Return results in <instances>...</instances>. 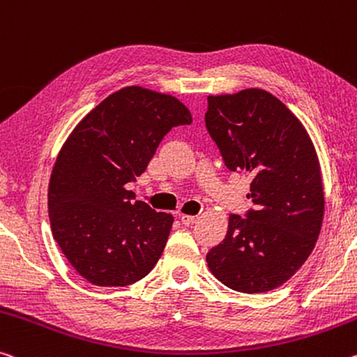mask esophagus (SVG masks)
Segmentation results:
<instances>
[{
	"label": "esophagus",
	"mask_w": 357,
	"mask_h": 357,
	"mask_svg": "<svg viewBox=\"0 0 357 357\" xmlns=\"http://www.w3.org/2000/svg\"><path fill=\"white\" fill-rule=\"evenodd\" d=\"M178 218L181 219V222H183L184 225H190L197 220V216H192V214H184V213H179Z\"/></svg>",
	"instance_id": "esophagus-1"
}]
</instances>
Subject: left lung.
I'll return each instance as SVG.
<instances>
[{
    "label": "left lung",
    "instance_id": "8db88e82",
    "mask_svg": "<svg viewBox=\"0 0 357 357\" xmlns=\"http://www.w3.org/2000/svg\"><path fill=\"white\" fill-rule=\"evenodd\" d=\"M205 123L225 167L252 176L254 205L246 218L230 214L208 267L234 291L276 289L305 264L321 231L324 188L314 146L287 106L262 89L208 97Z\"/></svg>",
    "mask_w": 357,
    "mask_h": 357
}]
</instances>
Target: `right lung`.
I'll return each instance as SVG.
<instances>
[{
	"instance_id": "1",
	"label": "right lung",
	"mask_w": 357,
	"mask_h": 357,
	"mask_svg": "<svg viewBox=\"0 0 357 357\" xmlns=\"http://www.w3.org/2000/svg\"><path fill=\"white\" fill-rule=\"evenodd\" d=\"M190 122L178 98L132 86L95 106L65 141L49 183L50 229L89 282L133 284L160 259L174 219L133 202L128 184L169 130Z\"/></svg>"
}]
</instances>
